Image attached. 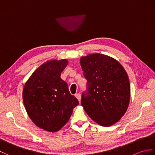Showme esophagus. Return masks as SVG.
<instances>
[{
    "label": "esophagus",
    "mask_w": 155,
    "mask_h": 155,
    "mask_svg": "<svg viewBox=\"0 0 155 155\" xmlns=\"http://www.w3.org/2000/svg\"><path fill=\"white\" fill-rule=\"evenodd\" d=\"M76 97H77V99L78 100V101H79V103L81 102V95L80 93H78L75 95Z\"/></svg>",
    "instance_id": "esophagus-1"
}]
</instances>
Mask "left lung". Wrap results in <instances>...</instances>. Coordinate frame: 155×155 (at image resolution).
<instances>
[{"instance_id": "1", "label": "left lung", "mask_w": 155, "mask_h": 155, "mask_svg": "<svg viewBox=\"0 0 155 155\" xmlns=\"http://www.w3.org/2000/svg\"><path fill=\"white\" fill-rule=\"evenodd\" d=\"M80 62L87 80L81 105L91 119L110 127L120 119L129 104L130 87L127 72L115 59L99 53L82 57Z\"/></svg>"}]
</instances>
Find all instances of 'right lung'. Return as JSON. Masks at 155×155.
Masks as SVG:
<instances>
[{
	"label": "right lung",
	"mask_w": 155,
	"mask_h": 155,
	"mask_svg": "<svg viewBox=\"0 0 155 155\" xmlns=\"http://www.w3.org/2000/svg\"><path fill=\"white\" fill-rule=\"evenodd\" d=\"M68 63L66 59L47 61L32 73L23 88V103L28 117L37 127L49 132L60 130L78 104L61 78Z\"/></svg>",
	"instance_id": "1"
}]
</instances>
